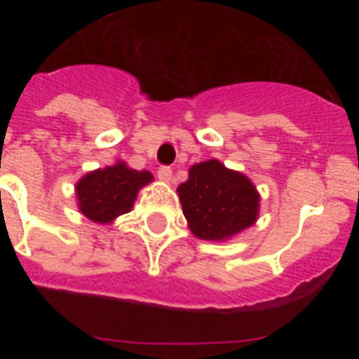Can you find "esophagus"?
<instances>
[{
  "instance_id": "1",
  "label": "esophagus",
  "mask_w": 359,
  "mask_h": 359,
  "mask_svg": "<svg viewBox=\"0 0 359 359\" xmlns=\"http://www.w3.org/2000/svg\"><path fill=\"white\" fill-rule=\"evenodd\" d=\"M158 177H160L161 182L170 183L172 182V169H170V167H160V169H158Z\"/></svg>"
}]
</instances>
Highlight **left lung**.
Wrapping results in <instances>:
<instances>
[{
  "label": "left lung",
  "instance_id": "obj_1",
  "mask_svg": "<svg viewBox=\"0 0 359 359\" xmlns=\"http://www.w3.org/2000/svg\"><path fill=\"white\" fill-rule=\"evenodd\" d=\"M177 194L190 230L203 241H223L255 223V187L217 160L194 165L189 180L177 187Z\"/></svg>",
  "mask_w": 359,
  "mask_h": 359
}]
</instances>
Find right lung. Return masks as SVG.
I'll return each mask as SVG.
<instances>
[{"mask_svg":"<svg viewBox=\"0 0 359 359\" xmlns=\"http://www.w3.org/2000/svg\"><path fill=\"white\" fill-rule=\"evenodd\" d=\"M149 182H152L151 172H138L123 163L98 169L77 183L79 207L95 223H109L131 210L138 190Z\"/></svg>","mask_w":359,"mask_h":359,"instance_id":"add662e5","label":"right lung"}]
</instances>
